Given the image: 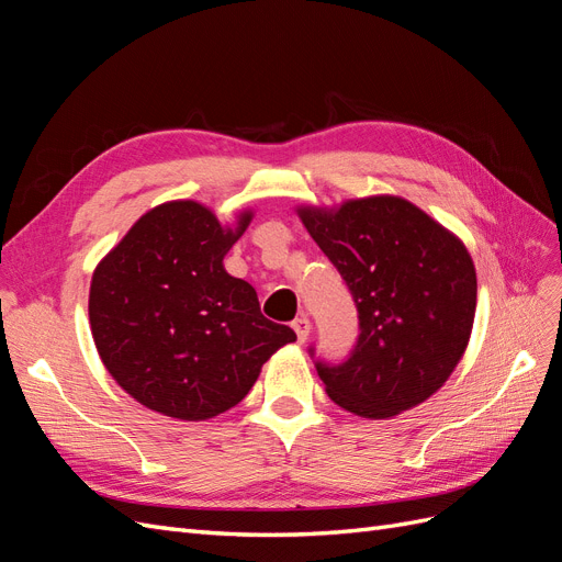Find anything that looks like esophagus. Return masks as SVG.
Listing matches in <instances>:
<instances>
[{"mask_svg":"<svg viewBox=\"0 0 562 562\" xmlns=\"http://www.w3.org/2000/svg\"><path fill=\"white\" fill-rule=\"evenodd\" d=\"M293 330H295V335H297L300 342H304V339H307V337H310V333H312V323H310V318H307V316H300V318H295V321H293Z\"/></svg>","mask_w":562,"mask_h":562,"instance_id":"1","label":"esophagus"}]
</instances>
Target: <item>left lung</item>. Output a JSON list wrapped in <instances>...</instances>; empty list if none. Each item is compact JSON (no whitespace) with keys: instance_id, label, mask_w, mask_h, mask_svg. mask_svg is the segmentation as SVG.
<instances>
[{"instance_id":"obj_1","label":"left lung","mask_w":562,"mask_h":562,"mask_svg":"<svg viewBox=\"0 0 562 562\" xmlns=\"http://www.w3.org/2000/svg\"><path fill=\"white\" fill-rule=\"evenodd\" d=\"M295 213L347 281L361 321L349 359L316 366L330 401L386 419L431 398L473 330L479 283L464 241L396 194Z\"/></svg>"}]
</instances>
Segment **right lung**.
Returning <instances> with one entry per match:
<instances>
[{"label": "right lung", "instance_id": "1", "mask_svg": "<svg viewBox=\"0 0 562 562\" xmlns=\"http://www.w3.org/2000/svg\"><path fill=\"white\" fill-rule=\"evenodd\" d=\"M255 211L232 223L194 199L135 220L93 269L89 323L100 361L131 398L203 422L229 411L295 333L267 321L255 288L227 274L229 248Z\"/></svg>", "mask_w": 562, "mask_h": 562}]
</instances>
